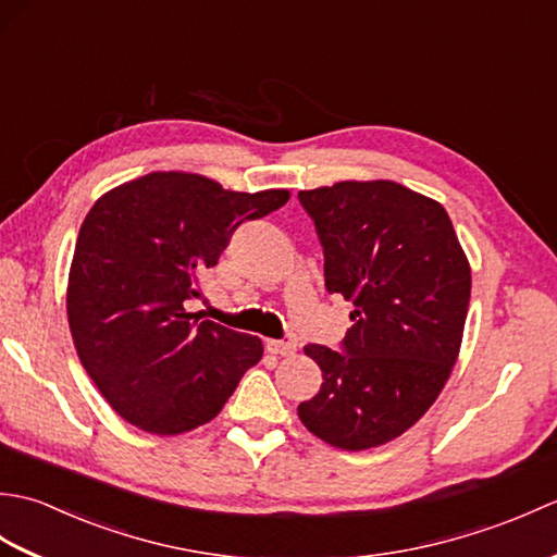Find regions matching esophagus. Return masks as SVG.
<instances>
[{
	"instance_id": "obj_1",
	"label": "esophagus",
	"mask_w": 557,
	"mask_h": 557,
	"mask_svg": "<svg viewBox=\"0 0 557 557\" xmlns=\"http://www.w3.org/2000/svg\"><path fill=\"white\" fill-rule=\"evenodd\" d=\"M265 349L270 354H275V357H292V354L297 351V342H292V339H268Z\"/></svg>"
}]
</instances>
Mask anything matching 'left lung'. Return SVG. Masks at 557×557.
<instances>
[{
    "instance_id": "obj_1",
    "label": "left lung",
    "mask_w": 557,
    "mask_h": 557,
    "mask_svg": "<svg viewBox=\"0 0 557 557\" xmlns=\"http://www.w3.org/2000/svg\"><path fill=\"white\" fill-rule=\"evenodd\" d=\"M299 200L323 244L327 292L354 304L342 351L304 347L323 385L299 419L339 449L385 445L453 373L471 294L467 253L445 208L397 182H337Z\"/></svg>"
}]
</instances>
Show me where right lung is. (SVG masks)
<instances>
[{"instance_id":"add662e5","label":"right lung","mask_w":557,"mask_h":557,"mask_svg":"<svg viewBox=\"0 0 557 557\" xmlns=\"http://www.w3.org/2000/svg\"><path fill=\"white\" fill-rule=\"evenodd\" d=\"M289 200L194 172H150L102 194L81 224L66 285L83 369L136 429L180 435L212 421L263 342L186 311L232 232Z\"/></svg>"}]
</instances>
